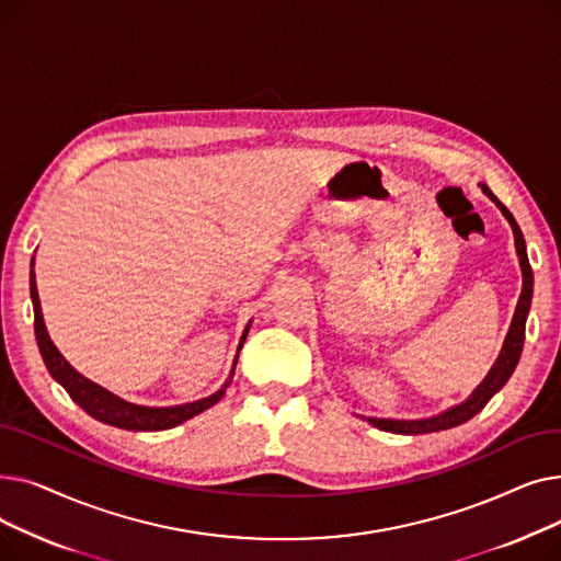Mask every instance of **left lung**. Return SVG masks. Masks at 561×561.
<instances>
[{"label":"left lung","mask_w":561,"mask_h":561,"mask_svg":"<svg viewBox=\"0 0 561 561\" xmlns=\"http://www.w3.org/2000/svg\"><path fill=\"white\" fill-rule=\"evenodd\" d=\"M484 195H489L491 202H495V206L500 211H503V216L510 220L512 229H514V241H516V254H518V261H520V271H523V290H520V298H518V305H516V313H514V320H512V328L507 332V339H505V345L503 350H500V357L497 362L493 364V368L489 370V375L484 377L482 385L470 393V398L448 411H444V414L438 416H432V419H421V421H396V419H366L373 427L377 430H385V432H393V434H427V432H438V430H450V427H457L466 421L473 419L478 411L484 409V404L503 389L507 385V379L512 377L518 359H520V352H523V341H525V320H527V311H529V305H533V284H535V277H533V268H529V261H527V250H525V239H523V231L518 227V222L514 220V216L510 214L507 206L500 202L486 184H480Z\"/></svg>","instance_id":"left-lung-1"}]
</instances>
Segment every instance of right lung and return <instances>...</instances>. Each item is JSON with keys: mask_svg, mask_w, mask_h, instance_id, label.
<instances>
[{"mask_svg": "<svg viewBox=\"0 0 561 561\" xmlns=\"http://www.w3.org/2000/svg\"><path fill=\"white\" fill-rule=\"evenodd\" d=\"M32 268H34V263H32ZM32 302H34L36 341H38L41 355H43V362H45L49 375L68 391V396L85 411L88 416H93L95 421L113 425V427L131 430V432H159V430H170L174 425H180V423L202 414L204 409L214 407L225 396V389L229 387V381L233 377V366H236V362H239V355H236L231 373H229V379L225 381V387L220 391H216L214 396H209V398H202V400H195V402H188V404H176V407H142V404H134V402H127L123 398L113 396L111 391H106L100 385H95V381L85 379L81 373H77L66 362V357L61 355V352L56 350V345L51 343V339H49V334L45 330V320H43V311H41V300H38V288H36L34 271H32ZM250 325H252V320L248 322V328H245V332L241 336L239 352H241V347L245 343Z\"/></svg>", "mask_w": 561, "mask_h": 561, "instance_id": "right-lung-1", "label": "right lung"}]
</instances>
